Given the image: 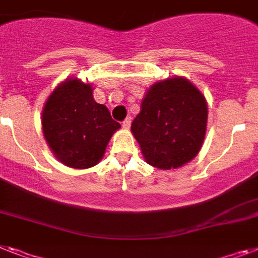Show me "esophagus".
<instances>
[{"instance_id": "1", "label": "esophagus", "mask_w": 258, "mask_h": 258, "mask_svg": "<svg viewBox=\"0 0 258 258\" xmlns=\"http://www.w3.org/2000/svg\"><path fill=\"white\" fill-rule=\"evenodd\" d=\"M131 124H132V117H126V118L122 121V126H124L125 129H129V127H131Z\"/></svg>"}]
</instances>
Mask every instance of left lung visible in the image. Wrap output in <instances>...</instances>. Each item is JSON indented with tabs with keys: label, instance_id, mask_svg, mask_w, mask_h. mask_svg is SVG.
<instances>
[{
	"label": "left lung",
	"instance_id": "obj_1",
	"mask_svg": "<svg viewBox=\"0 0 258 258\" xmlns=\"http://www.w3.org/2000/svg\"><path fill=\"white\" fill-rule=\"evenodd\" d=\"M207 117V103L197 87L187 79H167L149 89L131 129L149 165L178 169L201 150Z\"/></svg>",
	"mask_w": 258,
	"mask_h": 258
}]
</instances>
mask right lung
Instances as JSON below:
<instances>
[{"instance_id":"obj_1","label":"right lung","mask_w":258,"mask_h":258,"mask_svg":"<svg viewBox=\"0 0 258 258\" xmlns=\"http://www.w3.org/2000/svg\"><path fill=\"white\" fill-rule=\"evenodd\" d=\"M46 141L60 162L88 169L99 162L112 134L121 125L103 104L93 100L92 87L78 79L57 86L42 113Z\"/></svg>"}]
</instances>
